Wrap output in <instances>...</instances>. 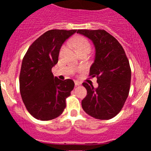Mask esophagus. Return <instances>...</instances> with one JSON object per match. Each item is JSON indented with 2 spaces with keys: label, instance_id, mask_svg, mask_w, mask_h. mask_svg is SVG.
<instances>
[{
  "label": "esophagus",
  "instance_id": "esophagus-1",
  "mask_svg": "<svg viewBox=\"0 0 151 151\" xmlns=\"http://www.w3.org/2000/svg\"><path fill=\"white\" fill-rule=\"evenodd\" d=\"M74 83H75L76 86H80L81 83L79 82V81H77V80H75V81H74Z\"/></svg>",
  "mask_w": 151,
  "mask_h": 151
}]
</instances>
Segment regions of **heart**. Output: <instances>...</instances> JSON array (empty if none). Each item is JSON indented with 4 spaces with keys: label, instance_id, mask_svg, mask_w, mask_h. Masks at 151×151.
<instances>
[{
    "label": "heart",
    "instance_id": "1",
    "mask_svg": "<svg viewBox=\"0 0 151 151\" xmlns=\"http://www.w3.org/2000/svg\"><path fill=\"white\" fill-rule=\"evenodd\" d=\"M72 44L74 48L76 49L78 53L83 50H88L90 52L91 50V44L88 42V39L83 36H77L73 39Z\"/></svg>",
    "mask_w": 151,
    "mask_h": 151
}]
</instances>
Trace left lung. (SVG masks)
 <instances>
[{"instance_id": "1", "label": "left lung", "mask_w": 151, "mask_h": 151, "mask_svg": "<svg viewBox=\"0 0 151 151\" xmlns=\"http://www.w3.org/2000/svg\"><path fill=\"white\" fill-rule=\"evenodd\" d=\"M77 33L91 39L96 50L89 76L96 77L98 86L83 83L87 95L82 101V107L93 118L111 119L122 110L129 95V60L122 45L104 29H78Z\"/></svg>"}]
</instances>
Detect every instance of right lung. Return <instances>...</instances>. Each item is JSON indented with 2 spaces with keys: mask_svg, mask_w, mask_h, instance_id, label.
Listing matches in <instances>:
<instances>
[{
  "mask_svg": "<svg viewBox=\"0 0 151 151\" xmlns=\"http://www.w3.org/2000/svg\"><path fill=\"white\" fill-rule=\"evenodd\" d=\"M77 29H50L29 46L22 60L19 86L22 101L32 116L49 121L60 116L66 106L74 83L54 77L51 69L58 63L63 42Z\"/></svg>",
  "mask_w": 151,
  "mask_h": 151,
  "instance_id": "obj_1",
  "label": "right lung"
}]
</instances>
